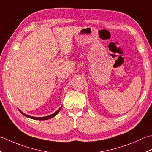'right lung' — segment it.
Instances as JSON below:
<instances>
[{"label": "right lung", "mask_w": 152, "mask_h": 152, "mask_svg": "<svg viewBox=\"0 0 152 152\" xmlns=\"http://www.w3.org/2000/svg\"><path fill=\"white\" fill-rule=\"evenodd\" d=\"M61 107H62V106H61L60 108H59V109L56 111V112L51 114V115H48V116H46V117H33V116H31V115H27V114L23 113L22 111H21L20 110H19V111H20L21 113L23 114L24 116H26L27 117H29V118H30V119H35V120H46V119H51V118H52V117H54V116L56 115L59 112H60V111L61 110Z\"/></svg>", "instance_id": "1"}]
</instances>
